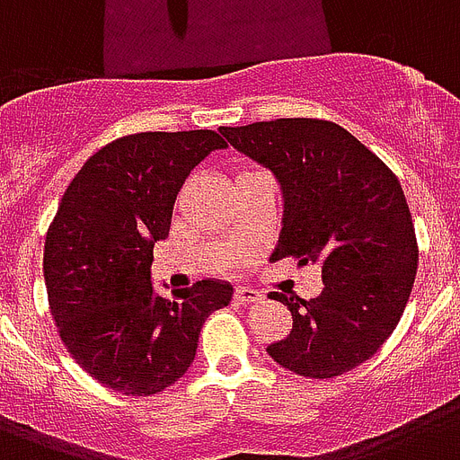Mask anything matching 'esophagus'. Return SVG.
<instances>
[{"label":"esophagus","instance_id":"34e87169","mask_svg":"<svg viewBox=\"0 0 460 460\" xmlns=\"http://www.w3.org/2000/svg\"><path fill=\"white\" fill-rule=\"evenodd\" d=\"M234 301H236L238 305H248V303L260 301V294H258V291H255V288L238 287L236 291H234Z\"/></svg>","mask_w":460,"mask_h":460}]
</instances>
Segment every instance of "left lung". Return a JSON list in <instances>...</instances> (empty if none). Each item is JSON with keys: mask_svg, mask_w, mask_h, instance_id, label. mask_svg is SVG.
Returning a JSON list of instances; mask_svg holds the SVG:
<instances>
[{"mask_svg": "<svg viewBox=\"0 0 460 460\" xmlns=\"http://www.w3.org/2000/svg\"><path fill=\"white\" fill-rule=\"evenodd\" d=\"M222 136L274 173L284 195L272 258L322 267V294L272 291L294 329L267 353L301 377L353 370L399 324L418 272V241L392 169L346 128L322 119L222 126Z\"/></svg>", "mask_w": 460, "mask_h": 460, "instance_id": "1", "label": "left lung"}]
</instances>
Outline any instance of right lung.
Listing matches in <instances>:
<instances>
[{"instance_id":"1","label":"right lung","mask_w":460,"mask_h":460,"mask_svg":"<svg viewBox=\"0 0 460 460\" xmlns=\"http://www.w3.org/2000/svg\"><path fill=\"white\" fill-rule=\"evenodd\" d=\"M222 147L215 131L117 138L75 173L47 229L42 272L61 341L114 392L150 396L173 385L193 363L205 320L229 305V281H195L172 301L150 281L183 181Z\"/></svg>"}]
</instances>
